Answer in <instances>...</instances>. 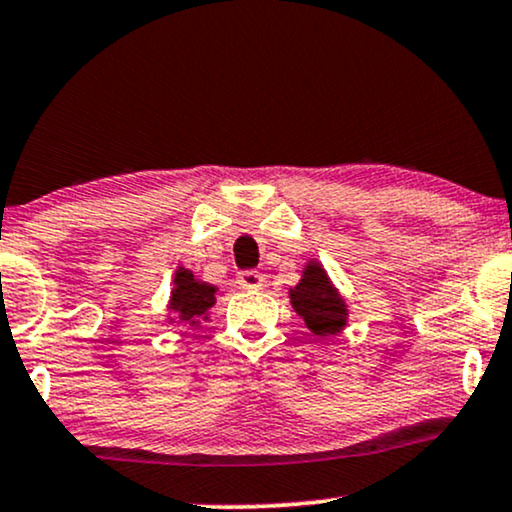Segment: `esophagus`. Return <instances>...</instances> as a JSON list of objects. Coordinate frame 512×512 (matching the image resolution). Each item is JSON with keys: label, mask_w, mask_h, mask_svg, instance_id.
Here are the masks:
<instances>
[{"label": "esophagus", "mask_w": 512, "mask_h": 512, "mask_svg": "<svg viewBox=\"0 0 512 512\" xmlns=\"http://www.w3.org/2000/svg\"><path fill=\"white\" fill-rule=\"evenodd\" d=\"M238 286L241 288H248V290H255V288H262V283H264V274H260V271H252V269H248V271H241V274H238Z\"/></svg>", "instance_id": "esophagus-1"}]
</instances>
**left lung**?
I'll list each match as a JSON object with an SVG mask.
<instances>
[{
  "mask_svg": "<svg viewBox=\"0 0 512 512\" xmlns=\"http://www.w3.org/2000/svg\"><path fill=\"white\" fill-rule=\"evenodd\" d=\"M290 302L314 335H335L347 321V304L331 286L321 264H307L302 281L290 290Z\"/></svg>",
  "mask_w": 512,
  "mask_h": 512,
  "instance_id": "left-lung-1",
  "label": "left lung"
}]
</instances>
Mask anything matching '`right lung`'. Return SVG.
Returning <instances> with one entry per match:
<instances>
[{
  "mask_svg": "<svg viewBox=\"0 0 512 512\" xmlns=\"http://www.w3.org/2000/svg\"><path fill=\"white\" fill-rule=\"evenodd\" d=\"M212 304H215V286L196 281L189 269H179L177 276H174V290L170 300V309L177 312L179 319L196 323L208 314Z\"/></svg>",
  "mask_w": 512,
  "mask_h": 512,
  "instance_id": "obj_1",
  "label": "right lung"
}]
</instances>
